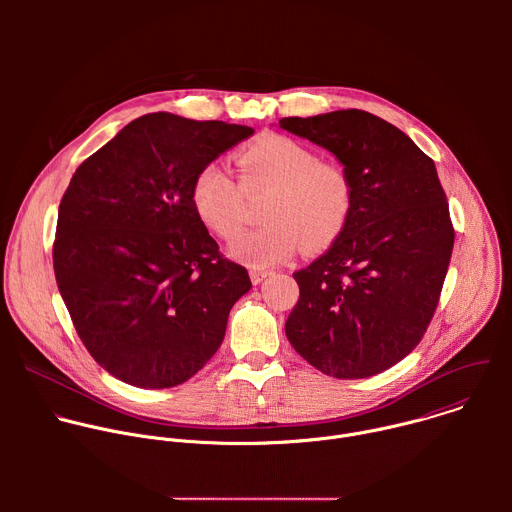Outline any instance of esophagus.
Masks as SVG:
<instances>
[{
  "label": "esophagus",
  "mask_w": 512,
  "mask_h": 512,
  "mask_svg": "<svg viewBox=\"0 0 512 512\" xmlns=\"http://www.w3.org/2000/svg\"><path fill=\"white\" fill-rule=\"evenodd\" d=\"M249 275H251L253 285H259L265 277H269V271H263V269H251V271H249Z\"/></svg>",
  "instance_id": "34e87169"
}]
</instances>
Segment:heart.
<instances>
[{"label":"heart","mask_w":512,"mask_h":512,"mask_svg":"<svg viewBox=\"0 0 512 512\" xmlns=\"http://www.w3.org/2000/svg\"><path fill=\"white\" fill-rule=\"evenodd\" d=\"M241 186L218 164H206L194 176L190 202L202 227L231 241L243 225L245 195L269 194L261 229L241 235L229 255L253 269L277 265L294 255L330 247L352 214L348 174L310 145L287 135H263L237 154Z\"/></svg>","instance_id":"1"}]
</instances>
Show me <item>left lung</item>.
<instances>
[{"label": "left lung", "instance_id": "1", "mask_svg": "<svg viewBox=\"0 0 512 512\" xmlns=\"http://www.w3.org/2000/svg\"><path fill=\"white\" fill-rule=\"evenodd\" d=\"M279 127L328 150L352 182L348 225L296 271L289 344L336 379H367L405 358L440 300L454 229L431 158L385 119L342 109Z\"/></svg>", "mask_w": 512, "mask_h": 512}]
</instances>
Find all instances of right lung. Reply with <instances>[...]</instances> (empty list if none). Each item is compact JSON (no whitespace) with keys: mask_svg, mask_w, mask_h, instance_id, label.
I'll list each match as a JSON object with an SVG mask.
<instances>
[{"mask_svg":"<svg viewBox=\"0 0 512 512\" xmlns=\"http://www.w3.org/2000/svg\"><path fill=\"white\" fill-rule=\"evenodd\" d=\"M249 135L247 125L148 113L72 176L58 206L56 283L83 344L115 379L170 389L221 346L251 279L218 253L190 188Z\"/></svg>","mask_w":512,"mask_h":512,"instance_id":"right-lung-1","label":"right lung"}]
</instances>
